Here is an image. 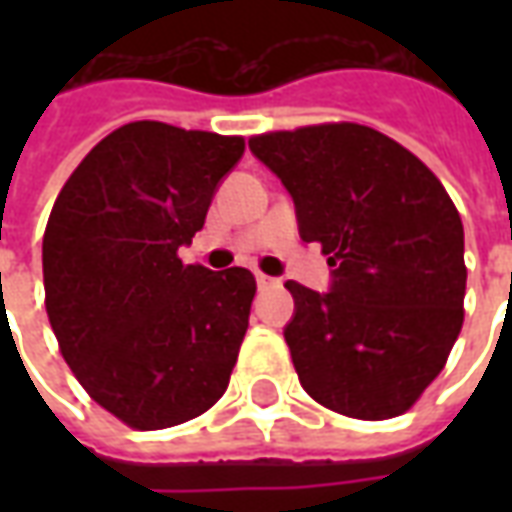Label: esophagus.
<instances>
[{
    "mask_svg": "<svg viewBox=\"0 0 512 512\" xmlns=\"http://www.w3.org/2000/svg\"><path fill=\"white\" fill-rule=\"evenodd\" d=\"M255 279H257V288H274V285H277V279L266 277V274H255Z\"/></svg>",
    "mask_w": 512,
    "mask_h": 512,
    "instance_id": "obj_1",
    "label": "esophagus"
}]
</instances>
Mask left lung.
<instances>
[{
	"label": "left lung",
	"mask_w": 512,
	"mask_h": 512,
	"mask_svg": "<svg viewBox=\"0 0 512 512\" xmlns=\"http://www.w3.org/2000/svg\"><path fill=\"white\" fill-rule=\"evenodd\" d=\"M288 189L301 241L329 255L326 293L288 279L285 343L312 400L389 419L439 376L463 323V224L439 178L376 128L329 123L252 136Z\"/></svg>",
	"instance_id": "8db88e82"
}]
</instances>
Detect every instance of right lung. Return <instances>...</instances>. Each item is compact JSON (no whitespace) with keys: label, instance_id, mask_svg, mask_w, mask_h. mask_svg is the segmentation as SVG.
I'll list each match as a JSON object with an SVG mask.
<instances>
[{"label":"right lung","instance_id":"1","mask_svg":"<svg viewBox=\"0 0 512 512\" xmlns=\"http://www.w3.org/2000/svg\"><path fill=\"white\" fill-rule=\"evenodd\" d=\"M241 156V136L128 123L84 156L51 208V329L87 395L131 428L200 417L230 384L255 277L183 266L178 249Z\"/></svg>","mask_w":512,"mask_h":512}]
</instances>
